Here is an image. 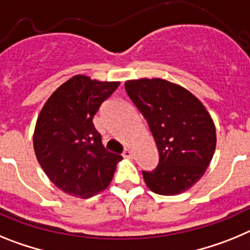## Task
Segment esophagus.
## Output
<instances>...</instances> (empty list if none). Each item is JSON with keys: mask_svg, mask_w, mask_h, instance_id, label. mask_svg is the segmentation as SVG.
Here are the masks:
<instances>
[{"mask_svg": "<svg viewBox=\"0 0 250 250\" xmlns=\"http://www.w3.org/2000/svg\"><path fill=\"white\" fill-rule=\"evenodd\" d=\"M123 157L132 158L133 157V152H132L131 149H125V152H123Z\"/></svg>", "mask_w": 250, "mask_h": 250, "instance_id": "1", "label": "esophagus"}]
</instances>
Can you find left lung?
<instances>
[{
	"label": "left lung",
	"mask_w": 250,
	"mask_h": 250,
	"mask_svg": "<svg viewBox=\"0 0 250 250\" xmlns=\"http://www.w3.org/2000/svg\"><path fill=\"white\" fill-rule=\"evenodd\" d=\"M125 92L148 123L158 165L142 171L149 190L179 195L201 179L216 146L215 125L199 99L164 79L128 80Z\"/></svg>",
	"instance_id": "left-lung-1"
}]
</instances>
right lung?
I'll use <instances>...</instances> for the list:
<instances>
[{
  "label": "right lung",
  "instance_id": "add662e5",
  "mask_svg": "<svg viewBox=\"0 0 250 250\" xmlns=\"http://www.w3.org/2000/svg\"><path fill=\"white\" fill-rule=\"evenodd\" d=\"M118 85L75 75L56 89L39 114L35 153L50 181L66 194L92 197L112 181L122 156L104 148L93 118Z\"/></svg>",
  "mask_w": 250,
  "mask_h": 250
}]
</instances>
